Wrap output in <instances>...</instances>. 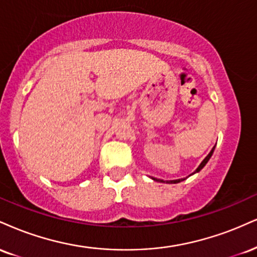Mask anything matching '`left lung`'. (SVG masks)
Wrapping results in <instances>:
<instances>
[{"label":"left lung","mask_w":257,"mask_h":257,"mask_svg":"<svg viewBox=\"0 0 257 257\" xmlns=\"http://www.w3.org/2000/svg\"><path fill=\"white\" fill-rule=\"evenodd\" d=\"M214 148H215V147H213V150L211 151V152H209V154H208V156H207V157H206V158L202 160V163H201V164H200V166H199V168H197V169H196V171H195V172H194V174H196V172H199V171H200V170H201V169H202V168H203V166H205V165H206V164H207V162H208V160H209V158H211V157H212V154H213V152H214ZM194 174H193V175H194ZM153 179H154V181H158V182H164V181H163V179H157V178H153ZM181 181H183V179H175V181H166V183H179V182H181Z\"/></svg>","instance_id":"left-lung-1"}]
</instances>
